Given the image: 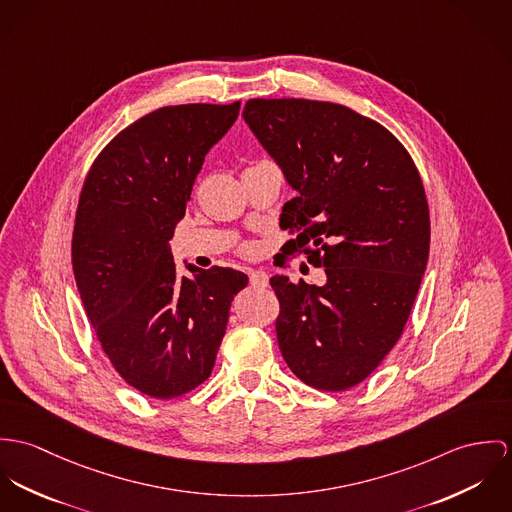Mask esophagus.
Segmentation results:
<instances>
[{
    "label": "esophagus",
    "instance_id": "esophagus-1",
    "mask_svg": "<svg viewBox=\"0 0 512 512\" xmlns=\"http://www.w3.org/2000/svg\"><path fill=\"white\" fill-rule=\"evenodd\" d=\"M249 283L257 286V288H265L269 284V277H267L265 271H251L249 273Z\"/></svg>",
    "mask_w": 512,
    "mask_h": 512
}]
</instances>
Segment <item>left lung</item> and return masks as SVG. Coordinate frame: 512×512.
I'll return each instance as SVG.
<instances>
[{
	"label": "left lung",
	"mask_w": 512,
	"mask_h": 512,
	"mask_svg": "<svg viewBox=\"0 0 512 512\" xmlns=\"http://www.w3.org/2000/svg\"><path fill=\"white\" fill-rule=\"evenodd\" d=\"M243 117L298 192L281 228L326 284L273 277L277 341L290 371L320 391L365 381L395 347L430 249L420 172L397 137L340 104L253 98Z\"/></svg>",
	"instance_id": "1"
}]
</instances>
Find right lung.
Segmentation results:
<instances>
[{"label":"right lung","mask_w":512,"mask_h":512,"mask_svg":"<svg viewBox=\"0 0 512 512\" xmlns=\"http://www.w3.org/2000/svg\"><path fill=\"white\" fill-rule=\"evenodd\" d=\"M239 104H182L139 117L100 151L80 190L72 269L86 316L121 379L159 400L202 385L216 363L233 296L228 267L178 277L169 239L206 153Z\"/></svg>","instance_id":"obj_1"}]
</instances>
